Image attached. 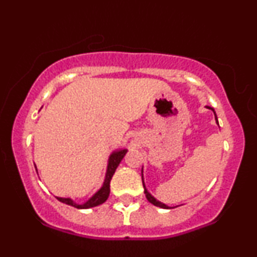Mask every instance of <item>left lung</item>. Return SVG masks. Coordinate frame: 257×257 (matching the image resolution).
Instances as JSON below:
<instances>
[{"mask_svg": "<svg viewBox=\"0 0 257 257\" xmlns=\"http://www.w3.org/2000/svg\"><path fill=\"white\" fill-rule=\"evenodd\" d=\"M206 108H209V110H211L214 112V114H215V119H216V123L217 124H219V122H217V117H216V113H215V111H214V108L213 107H210V106H206ZM141 178H143V185H144V193H145V196H146V198H147V200H149L150 203H152L153 205H156V206H159V208H163V209H170V206H168V205H166L164 204V203H162V202H159V200H157L155 198V197L152 196L151 193L149 192V191H147V188H146V186H145V182H144V175H143V170H141Z\"/></svg>", "mask_w": 257, "mask_h": 257, "instance_id": "8db88e82", "label": "left lung"}]
</instances>
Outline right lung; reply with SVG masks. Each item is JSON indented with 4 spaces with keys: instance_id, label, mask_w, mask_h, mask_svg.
I'll use <instances>...</instances> for the list:
<instances>
[{
    "instance_id": "right-lung-1",
    "label": "right lung",
    "mask_w": 257,
    "mask_h": 257,
    "mask_svg": "<svg viewBox=\"0 0 257 257\" xmlns=\"http://www.w3.org/2000/svg\"><path fill=\"white\" fill-rule=\"evenodd\" d=\"M128 150L126 149H119L113 151L108 157V162H107V169H106V175H105V180L104 184H102L101 187L98 192H95L93 196L90 197L87 202L83 203V204H77L76 202H73L71 198H63V197H57L58 200H60L61 203H65L67 205L75 206L77 209H89V208H94V206H98L102 203L106 202V199L108 198L110 196V182L112 176H113L114 172H116L117 167L119 166L120 161H122L123 157L125 156V153ZM37 170V169H36Z\"/></svg>"
}]
</instances>
